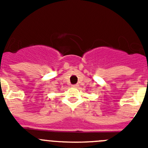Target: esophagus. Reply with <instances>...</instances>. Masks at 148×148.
Here are the masks:
<instances>
[{
  "label": "esophagus",
  "mask_w": 148,
  "mask_h": 148,
  "mask_svg": "<svg viewBox=\"0 0 148 148\" xmlns=\"http://www.w3.org/2000/svg\"><path fill=\"white\" fill-rule=\"evenodd\" d=\"M72 87H75V88H77V87H78V84H73V85H72Z\"/></svg>",
  "instance_id": "esophagus-1"
}]
</instances>
